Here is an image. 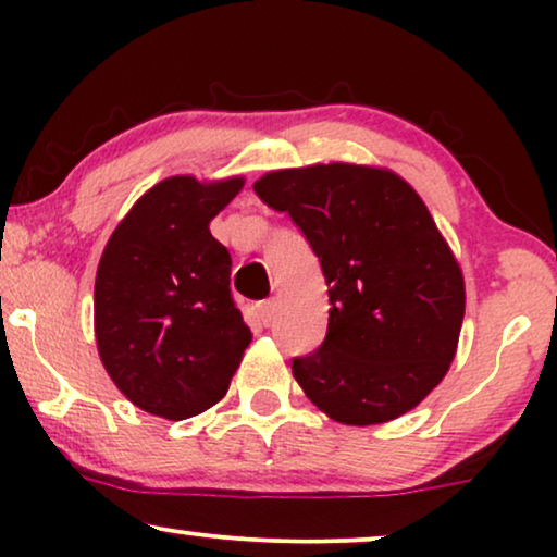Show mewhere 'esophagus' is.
<instances>
[{
    "label": "esophagus",
    "instance_id": "34e87169",
    "mask_svg": "<svg viewBox=\"0 0 557 557\" xmlns=\"http://www.w3.org/2000/svg\"><path fill=\"white\" fill-rule=\"evenodd\" d=\"M258 314H261L263 326H271L273 324V317H276V301H273V299L263 301L261 307H258Z\"/></svg>",
    "mask_w": 557,
    "mask_h": 557
}]
</instances>
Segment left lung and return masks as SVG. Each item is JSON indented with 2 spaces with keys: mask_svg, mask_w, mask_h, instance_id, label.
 Segmentation results:
<instances>
[{
  "mask_svg": "<svg viewBox=\"0 0 557 557\" xmlns=\"http://www.w3.org/2000/svg\"><path fill=\"white\" fill-rule=\"evenodd\" d=\"M253 189L288 212L330 286L324 342L292 360L307 398L347 425L416 408L444 380L463 322L461 269L416 189L342 162L269 172Z\"/></svg>",
  "mask_w": 557,
  "mask_h": 557,
  "instance_id": "obj_1",
  "label": "left lung"
}]
</instances>
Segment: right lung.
Returning a JSON list of instances; mask_svg holds the SVG:
<instances>
[{
	"instance_id": "1",
	"label": "right lung",
	"mask_w": 557,
	"mask_h": 557,
	"mask_svg": "<svg viewBox=\"0 0 557 557\" xmlns=\"http://www.w3.org/2000/svg\"><path fill=\"white\" fill-rule=\"evenodd\" d=\"M243 180L159 182L128 210L98 263V355L136 408L182 421L223 398L250 342L231 294V253L210 220Z\"/></svg>"
}]
</instances>
